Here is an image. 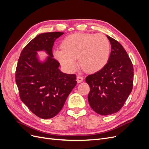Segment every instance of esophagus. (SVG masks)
Returning a JSON list of instances; mask_svg holds the SVG:
<instances>
[{
  "label": "esophagus",
  "mask_w": 149,
  "mask_h": 149,
  "mask_svg": "<svg viewBox=\"0 0 149 149\" xmlns=\"http://www.w3.org/2000/svg\"><path fill=\"white\" fill-rule=\"evenodd\" d=\"M76 81H77V82L78 83H81L83 81V77H82V76H78L77 78H76Z\"/></svg>",
  "instance_id": "34e87169"
}]
</instances>
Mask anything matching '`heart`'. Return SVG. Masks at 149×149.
Returning <instances> with one entry per match:
<instances>
[{
	"label": "heart",
	"instance_id": "1",
	"mask_svg": "<svg viewBox=\"0 0 149 149\" xmlns=\"http://www.w3.org/2000/svg\"><path fill=\"white\" fill-rule=\"evenodd\" d=\"M110 43L106 36L101 33H75L64 38L61 48L54 51V56L64 68L74 71L79 65L88 72L101 70L109 60Z\"/></svg>",
	"mask_w": 149,
	"mask_h": 149
}]
</instances>
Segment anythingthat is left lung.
<instances>
[{
	"mask_svg": "<svg viewBox=\"0 0 149 149\" xmlns=\"http://www.w3.org/2000/svg\"><path fill=\"white\" fill-rule=\"evenodd\" d=\"M111 45L109 60L102 68L86 78L90 87V106L100 115L118 112L132 91L134 68L125 49L117 40L107 35Z\"/></svg>",
	"mask_w": 149,
	"mask_h": 149,
	"instance_id": "8db88e82",
	"label": "left lung"
}]
</instances>
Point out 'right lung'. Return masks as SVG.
<instances>
[{
  "label": "right lung",
  "instance_id": "1",
  "mask_svg": "<svg viewBox=\"0 0 149 149\" xmlns=\"http://www.w3.org/2000/svg\"><path fill=\"white\" fill-rule=\"evenodd\" d=\"M60 31L41 33L26 45L20 53L15 72V81L22 101L34 114L47 119L56 116L76 86V76L58 68L52 48ZM45 51L49 56L40 62L37 52Z\"/></svg>",
  "mask_w": 149,
  "mask_h": 149
}]
</instances>
